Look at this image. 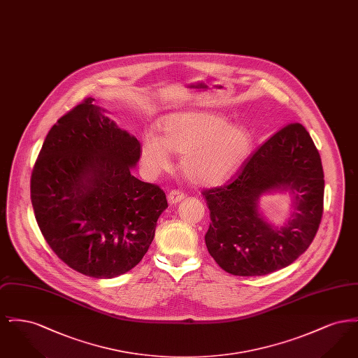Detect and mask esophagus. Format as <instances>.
<instances>
[{"label": "esophagus", "instance_id": "34e87169", "mask_svg": "<svg viewBox=\"0 0 358 358\" xmlns=\"http://www.w3.org/2000/svg\"><path fill=\"white\" fill-rule=\"evenodd\" d=\"M184 199H185V193L181 190H171V193L168 194V201L171 204H177Z\"/></svg>", "mask_w": 358, "mask_h": 358}]
</instances>
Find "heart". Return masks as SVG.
I'll return each instance as SVG.
<instances>
[{
  "instance_id": "1",
  "label": "heart",
  "mask_w": 358,
  "mask_h": 358,
  "mask_svg": "<svg viewBox=\"0 0 358 358\" xmlns=\"http://www.w3.org/2000/svg\"><path fill=\"white\" fill-rule=\"evenodd\" d=\"M159 130L161 138L152 133L143 136L141 157L145 168L158 173L169 168V150L182 154V171L200 185L228 180L252 149V136L244 126L228 124L213 113H174L162 120Z\"/></svg>"
}]
</instances>
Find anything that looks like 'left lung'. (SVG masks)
<instances>
[{"label":"left lung","instance_id":"8db88e82","mask_svg":"<svg viewBox=\"0 0 358 358\" xmlns=\"http://www.w3.org/2000/svg\"><path fill=\"white\" fill-rule=\"evenodd\" d=\"M294 194L293 217L280 229L264 222L258 199L271 189ZM324 180L320 153L301 123L270 136L222 187L203 192L210 224L208 252L224 271L259 276L285 268L315 238L324 213Z\"/></svg>","mask_w":358,"mask_h":358}]
</instances>
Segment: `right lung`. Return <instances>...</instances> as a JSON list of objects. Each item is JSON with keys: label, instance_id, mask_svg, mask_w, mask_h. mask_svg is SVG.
I'll use <instances>...</instances> for the list:
<instances>
[{"label": "right lung", "instance_id": "right-lung-1", "mask_svg": "<svg viewBox=\"0 0 358 358\" xmlns=\"http://www.w3.org/2000/svg\"><path fill=\"white\" fill-rule=\"evenodd\" d=\"M85 98L52 126L34 162L31 200L37 225L72 270L110 279L148 252L165 192L130 171L141 157L136 136Z\"/></svg>", "mask_w": 358, "mask_h": 358}]
</instances>
